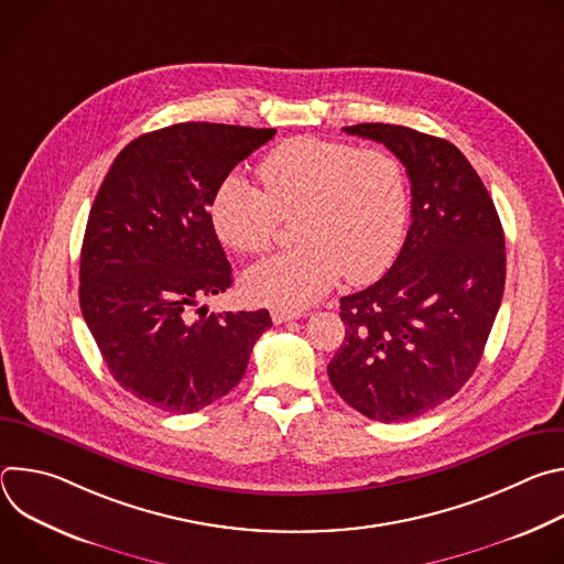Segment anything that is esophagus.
<instances>
[{
    "label": "esophagus",
    "instance_id": "esophagus-1",
    "mask_svg": "<svg viewBox=\"0 0 564 564\" xmlns=\"http://www.w3.org/2000/svg\"><path fill=\"white\" fill-rule=\"evenodd\" d=\"M272 321L274 324H285V321H292V318H301L305 316L301 310H285V307H272Z\"/></svg>",
    "mask_w": 564,
    "mask_h": 564
}]
</instances>
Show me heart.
Listing matches in <instances>:
<instances>
[{
    "instance_id": "b5f03b06",
    "label": "heart",
    "mask_w": 564,
    "mask_h": 564,
    "mask_svg": "<svg viewBox=\"0 0 564 564\" xmlns=\"http://www.w3.org/2000/svg\"><path fill=\"white\" fill-rule=\"evenodd\" d=\"M263 189L229 176L212 203V223L225 246L268 252L281 218L294 220L301 246L248 274V292L279 307L324 296L346 272L352 283L381 274L394 259L409 216L404 170L383 149H357L314 135L290 138L259 160Z\"/></svg>"
}]
</instances>
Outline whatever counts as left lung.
Returning <instances> with one entry per match:
<instances>
[{"label":"left lung","mask_w":564,"mask_h":564,"mask_svg":"<svg viewBox=\"0 0 564 564\" xmlns=\"http://www.w3.org/2000/svg\"><path fill=\"white\" fill-rule=\"evenodd\" d=\"M344 131L386 144L406 167L413 223L392 268L341 299L346 339L328 377L361 415L409 422L477 368L502 303L505 231L485 183L448 140L381 122Z\"/></svg>","instance_id":"left-lung-1"}]
</instances>
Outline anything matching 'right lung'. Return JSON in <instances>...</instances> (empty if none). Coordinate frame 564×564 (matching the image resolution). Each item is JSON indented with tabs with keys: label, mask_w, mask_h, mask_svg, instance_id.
<instances>
[{
	"label": "right lung",
	"mask_w": 564,
	"mask_h": 564,
	"mask_svg": "<svg viewBox=\"0 0 564 564\" xmlns=\"http://www.w3.org/2000/svg\"><path fill=\"white\" fill-rule=\"evenodd\" d=\"M274 133L214 122L158 129L116 155L98 189L79 307L113 379L153 409L185 415L227 394L272 326L265 307L207 314L200 301L231 285L214 196Z\"/></svg>",
	"instance_id": "1"
}]
</instances>
